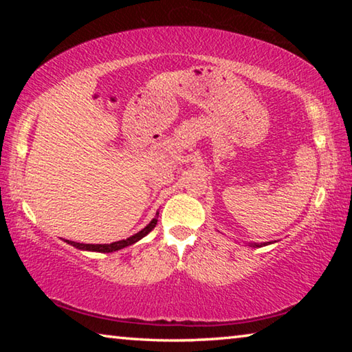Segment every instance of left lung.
<instances>
[{"instance_id": "1", "label": "left lung", "mask_w": 352, "mask_h": 352, "mask_svg": "<svg viewBox=\"0 0 352 352\" xmlns=\"http://www.w3.org/2000/svg\"><path fill=\"white\" fill-rule=\"evenodd\" d=\"M270 243H273V242H261V243H248L250 247H253V248H258V247H264V245H270Z\"/></svg>"}]
</instances>
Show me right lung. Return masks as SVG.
<instances>
[{"label": "right lung", "mask_w": 352, "mask_h": 352, "mask_svg": "<svg viewBox=\"0 0 352 352\" xmlns=\"http://www.w3.org/2000/svg\"><path fill=\"white\" fill-rule=\"evenodd\" d=\"M158 222V212L157 216H155L151 222H148V225H146L144 228H142L141 231H138V233L127 237V239H122V241H118V242H111V243H80V242H74V241H67L65 239V242L69 243V245L76 247L77 250H82V252H96V253H113V252H118V250H122L126 248L129 245H133L135 242L141 241L142 237L147 236L151 231L155 228V225H157Z\"/></svg>", "instance_id": "right-lung-1"}]
</instances>
